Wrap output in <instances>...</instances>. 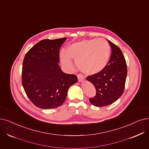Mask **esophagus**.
<instances>
[{
	"label": "esophagus",
	"instance_id": "1",
	"mask_svg": "<svg viewBox=\"0 0 149 149\" xmlns=\"http://www.w3.org/2000/svg\"><path fill=\"white\" fill-rule=\"evenodd\" d=\"M77 77H78L79 81H83L84 80H85V77H84L83 75L81 74H79L77 75Z\"/></svg>",
	"mask_w": 149,
	"mask_h": 149
}]
</instances>
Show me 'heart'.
I'll list each match as a JSON object with an SVG mask.
<instances>
[{
  "label": "heart",
  "instance_id": "heart-1",
  "mask_svg": "<svg viewBox=\"0 0 149 149\" xmlns=\"http://www.w3.org/2000/svg\"><path fill=\"white\" fill-rule=\"evenodd\" d=\"M111 55V46L103 38L83 40L70 45L67 52L61 51L60 58L64 66H73L70 58L76 60L78 68L85 74H98L107 67Z\"/></svg>",
  "mask_w": 149,
  "mask_h": 149
}]
</instances>
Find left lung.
I'll return each instance as SVG.
<instances>
[{
	"instance_id": "obj_1",
	"label": "left lung",
	"mask_w": 149,
	"mask_h": 149,
	"mask_svg": "<svg viewBox=\"0 0 149 149\" xmlns=\"http://www.w3.org/2000/svg\"><path fill=\"white\" fill-rule=\"evenodd\" d=\"M108 42L112 53L107 67L102 72L86 77L96 90L95 95L89 100L98 107L111 105L120 97L124 93L127 78V67L124 55L118 46Z\"/></svg>"
}]
</instances>
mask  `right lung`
<instances>
[{
  "mask_svg": "<svg viewBox=\"0 0 149 149\" xmlns=\"http://www.w3.org/2000/svg\"><path fill=\"white\" fill-rule=\"evenodd\" d=\"M66 38L43 40L25 54L22 85L29 99L40 108H55L65 101L69 88L77 75L63 72L58 65L60 49Z\"/></svg>",
  "mask_w": 149,
  "mask_h": 149,
  "instance_id": "right-lung-1",
  "label": "right lung"
}]
</instances>
